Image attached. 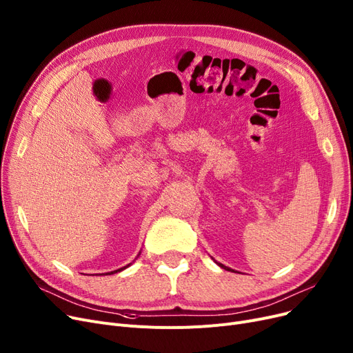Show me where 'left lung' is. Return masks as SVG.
<instances>
[{
  "label": "left lung",
  "instance_id": "obj_1",
  "mask_svg": "<svg viewBox=\"0 0 353 353\" xmlns=\"http://www.w3.org/2000/svg\"><path fill=\"white\" fill-rule=\"evenodd\" d=\"M216 263H217V262H216ZM217 265H219V266H220V268H223V269H225V270H232V269H229V268H228V266H225V265H221V263H217Z\"/></svg>",
  "mask_w": 353,
  "mask_h": 353
}]
</instances>
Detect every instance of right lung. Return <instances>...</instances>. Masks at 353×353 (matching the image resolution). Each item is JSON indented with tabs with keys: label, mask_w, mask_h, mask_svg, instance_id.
<instances>
[{
	"label": "right lung",
	"mask_w": 353,
	"mask_h": 353,
	"mask_svg": "<svg viewBox=\"0 0 353 353\" xmlns=\"http://www.w3.org/2000/svg\"><path fill=\"white\" fill-rule=\"evenodd\" d=\"M130 265H127V266H124V268H121V269H119V270H114V272H110V273H105V274H113V273H117V272H121L123 269H125V268H128Z\"/></svg>",
	"instance_id": "add662e5"
}]
</instances>
